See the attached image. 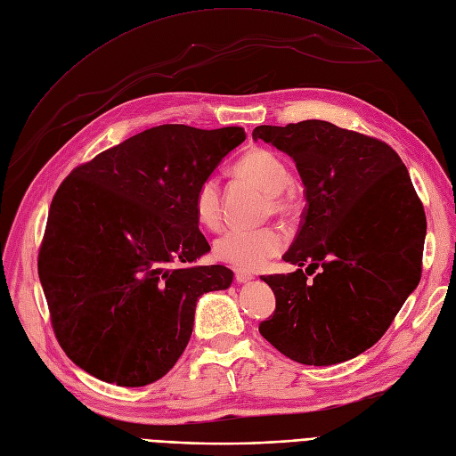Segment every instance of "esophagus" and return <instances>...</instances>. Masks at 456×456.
Returning <instances> with one entry per match:
<instances>
[{
    "label": "esophagus",
    "mask_w": 456,
    "mask_h": 456,
    "mask_svg": "<svg viewBox=\"0 0 456 456\" xmlns=\"http://www.w3.org/2000/svg\"><path fill=\"white\" fill-rule=\"evenodd\" d=\"M255 277L248 272H242V270H234V281L238 284H246V282H251Z\"/></svg>",
    "instance_id": "34e87169"
}]
</instances>
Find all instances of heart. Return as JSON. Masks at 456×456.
I'll use <instances>...</instances> for the list:
<instances>
[{
    "label": "heart",
    "mask_w": 456,
    "mask_h": 456,
    "mask_svg": "<svg viewBox=\"0 0 456 456\" xmlns=\"http://www.w3.org/2000/svg\"><path fill=\"white\" fill-rule=\"evenodd\" d=\"M234 172L256 184L270 196L272 208L286 214L296 207V196L289 188L290 172L286 164L268 150H253L236 162ZM194 210L198 222L216 231L222 225V203L220 184L214 177L205 179L196 191ZM286 246V234L275 227L244 229L236 227L225 231L214 242V255L240 270L255 272L277 256Z\"/></svg>",
    "instance_id": "b5f03b06"
}]
</instances>
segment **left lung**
Segmentation results:
<instances>
[{
    "label": "left lung",
    "instance_id": "left-lung-1",
    "mask_svg": "<svg viewBox=\"0 0 456 456\" xmlns=\"http://www.w3.org/2000/svg\"><path fill=\"white\" fill-rule=\"evenodd\" d=\"M253 140L296 162L306 198L282 255L297 270L260 277L275 294V313L258 330L299 364L346 362L379 342L419 284L423 205L399 155L377 138L305 119L258 126ZM303 265L321 273L306 281Z\"/></svg>",
    "mask_w": 456,
    "mask_h": 456
}]
</instances>
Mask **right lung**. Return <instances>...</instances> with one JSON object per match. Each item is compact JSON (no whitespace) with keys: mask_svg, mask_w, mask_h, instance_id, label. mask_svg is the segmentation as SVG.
Listing matches in <instances>:
<instances>
[{"mask_svg":"<svg viewBox=\"0 0 456 456\" xmlns=\"http://www.w3.org/2000/svg\"><path fill=\"white\" fill-rule=\"evenodd\" d=\"M244 140L242 127L166 124L100 153L59 186L38 277L76 366L133 388L179 361L198 299L232 282L225 266H191L210 251L196 191Z\"/></svg>","mask_w":456,"mask_h":456,"instance_id":"obj_1","label":"right lung"}]
</instances>
